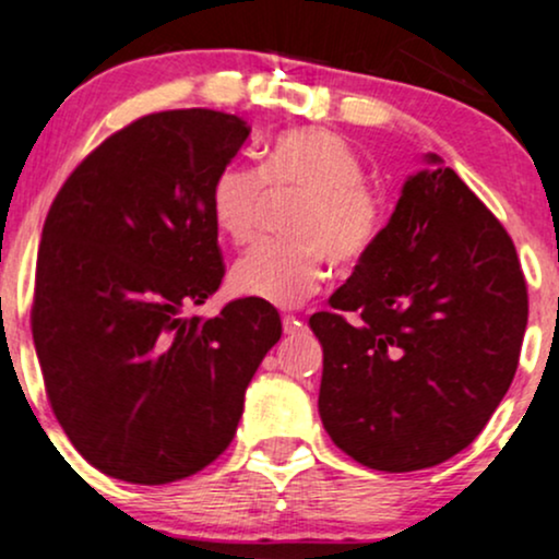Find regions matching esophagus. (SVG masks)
I'll use <instances>...</instances> for the list:
<instances>
[{
	"instance_id": "34e87169",
	"label": "esophagus",
	"mask_w": 559,
	"mask_h": 559,
	"mask_svg": "<svg viewBox=\"0 0 559 559\" xmlns=\"http://www.w3.org/2000/svg\"><path fill=\"white\" fill-rule=\"evenodd\" d=\"M301 331V320L297 316H284V333Z\"/></svg>"
}]
</instances>
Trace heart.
<instances>
[{"label": "heart", "instance_id": "obj_1", "mask_svg": "<svg viewBox=\"0 0 559 559\" xmlns=\"http://www.w3.org/2000/svg\"><path fill=\"white\" fill-rule=\"evenodd\" d=\"M365 178V159L355 146L323 128L281 133L262 170L223 165L210 189V210L217 230L236 243L258 226L267 183L305 191L286 223L292 239H262L249 247L230 271L234 292L294 307L323 286L329 258L342 267L368 258L386 228V207Z\"/></svg>", "mask_w": 559, "mask_h": 559}]
</instances>
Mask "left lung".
<instances>
[{"mask_svg": "<svg viewBox=\"0 0 559 559\" xmlns=\"http://www.w3.org/2000/svg\"><path fill=\"white\" fill-rule=\"evenodd\" d=\"M426 163L373 252L333 292V310L310 318L323 344L320 420L349 457L386 473L444 463L484 431L528 323L502 223L439 155Z\"/></svg>", "mask_w": 559, "mask_h": 559, "instance_id": "8db88e82", "label": "left lung"}]
</instances>
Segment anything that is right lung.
Returning a JSON list of instances; mask_svg holds the SVG:
<instances>
[{
  "label": "right lung",
  "instance_id": "right-lung-1",
  "mask_svg": "<svg viewBox=\"0 0 559 559\" xmlns=\"http://www.w3.org/2000/svg\"><path fill=\"white\" fill-rule=\"evenodd\" d=\"M249 131L202 107L144 115L49 207L31 331L62 431L107 476L159 486L213 463L281 338L275 307L254 297L186 316L226 273L210 189Z\"/></svg>",
  "mask_w": 559,
  "mask_h": 559
}]
</instances>
